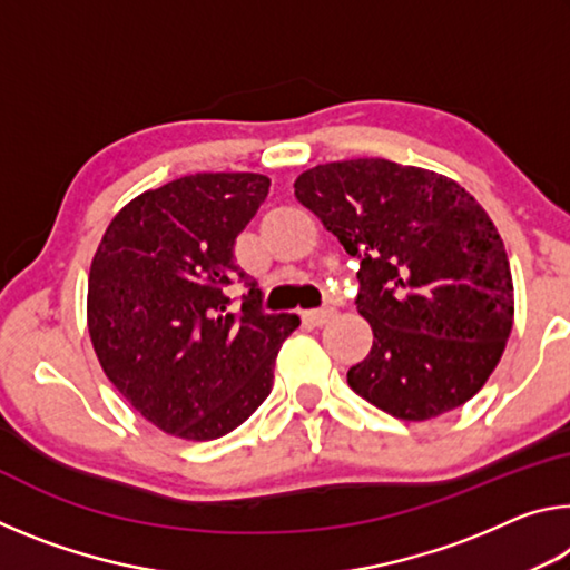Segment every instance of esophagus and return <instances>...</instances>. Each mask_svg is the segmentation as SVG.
<instances>
[{"label": "esophagus", "instance_id": "34e87169", "mask_svg": "<svg viewBox=\"0 0 570 570\" xmlns=\"http://www.w3.org/2000/svg\"><path fill=\"white\" fill-rule=\"evenodd\" d=\"M334 316V308H312V312H304L302 314V320L308 324V326H322V324H326Z\"/></svg>", "mask_w": 570, "mask_h": 570}]
</instances>
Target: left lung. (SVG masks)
Segmentation results:
<instances>
[{"label":"left lung","mask_w":570,"mask_h":570,"mask_svg":"<svg viewBox=\"0 0 570 570\" xmlns=\"http://www.w3.org/2000/svg\"><path fill=\"white\" fill-rule=\"evenodd\" d=\"M294 193L360 258L354 304L374 342L346 372L350 387L407 422L475 397L513 330L508 254L478 200L440 173L384 158L324 163Z\"/></svg>","instance_id":"1"}]
</instances>
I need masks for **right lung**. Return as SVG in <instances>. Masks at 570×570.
I'll use <instances>...</instances> for the list:
<instances>
[{"mask_svg":"<svg viewBox=\"0 0 570 570\" xmlns=\"http://www.w3.org/2000/svg\"><path fill=\"white\" fill-rule=\"evenodd\" d=\"M268 186L258 173L170 180L132 198L95 250V354L115 390L168 435L204 442L246 422L298 326L296 314H266L256 278L234 262L236 236ZM234 285L245 292L238 305Z\"/></svg>","mask_w":570,"mask_h":570,"instance_id":"1","label":"right lung"}]
</instances>
